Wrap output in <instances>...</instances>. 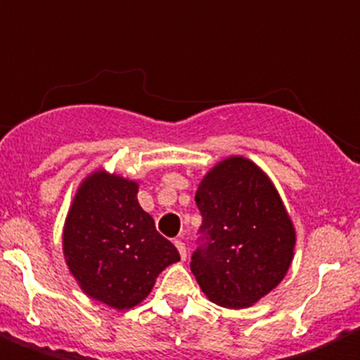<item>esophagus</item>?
<instances>
[{
	"mask_svg": "<svg viewBox=\"0 0 360 360\" xmlns=\"http://www.w3.org/2000/svg\"><path fill=\"white\" fill-rule=\"evenodd\" d=\"M176 248L181 255V261H184L186 259V246H184L183 240H176Z\"/></svg>",
	"mask_w": 360,
	"mask_h": 360,
	"instance_id": "1",
	"label": "esophagus"
}]
</instances>
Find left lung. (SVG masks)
I'll use <instances>...</instances> for the list:
<instances>
[{"mask_svg": "<svg viewBox=\"0 0 360 360\" xmlns=\"http://www.w3.org/2000/svg\"><path fill=\"white\" fill-rule=\"evenodd\" d=\"M202 215L192 274L212 302L248 308L284 279L295 228L270 177L254 161L232 155L212 168L195 192Z\"/></svg>", "mask_w": 360, "mask_h": 360, "instance_id": "8db88e82", "label": "left lung"}]
</instances>
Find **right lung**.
Instances as JSON below:
<instances>
[{"instance_id": "1", "label": "right lung", "mask_w": 360, "mask_h": 360, "mask_svg": "<svg viewBox=\"0 0 360 360\" xmlns=\"http://www.w3.org/2000/svg\"><path fill=\"white\" fill-rule=\"evenodd\" d=\"M139 184L106 170L79 184L63 228V255L79 288L115 310L137 306L179 252L137 201Z\"/></svg>"}]
</instances>
